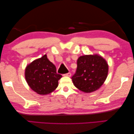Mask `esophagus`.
Returning <instances> with one entry per match:
<instances>
[{"label":"esophagus","instance_id":"esophagus-1","mask_svg":"<svg viewBox=\"0 0 134 134\" xmlns=\"http://www.w3.org/2000/svg\"><path fill=\"white\" fill-rule=\"evenodd\" d=\"M63 75L66 76H71V72H68V73L64 74V75Z\"/></svg>","mask_w":134,"mask_h":134}]
</instances>
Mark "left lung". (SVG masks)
<instances>
[{"label":"left lung","instance_id":"8db88e82","mask_svg":"<svg viewBox=\"0 0 134 134\" xmlns=\"http://www.w3.org/2000/svg\"><path fill=\"white\" fill-rule=\"evenodd\" d=\"M109 66L105 59L98 54L80 56L72 80L75 86L85 93L97 90L103 84Z\"/></svg>","mask_w":134,"mask_h":134}]
</instances>
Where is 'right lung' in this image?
<instances>
[{"label":"right lung","instance_id":"obj_1","mask_svg":"<svg viewBox=\"0 0 134 134\" xmlns=\"http://www.w3.org/2000/svg\"><path fill=\"white\" fill-rule=\"evenodd\" d=\"M25 76L32 90L40 95H46L58 87V81L62 76L57 74L56 66L45 54L27 66Z\"/></svg>","mask_w":134,"mask_h":134}]
</instances>
